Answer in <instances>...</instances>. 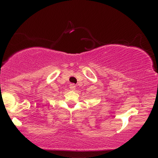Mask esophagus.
<instances>
[{"label": "esophagus", "instance_id": "obj_1", "mask_svg": "<svg viewBox=\"0 0 158 158\" xmlns=\"http://www.w3.org/2000/svg\"><path fill=\"white\" fill-rule=\"evenodd\" d=\"M70 90H74L76 89V85L74 84H70Z\"/></svg>", "mask_w": 158, "mask_h": 158}]
</instances>
